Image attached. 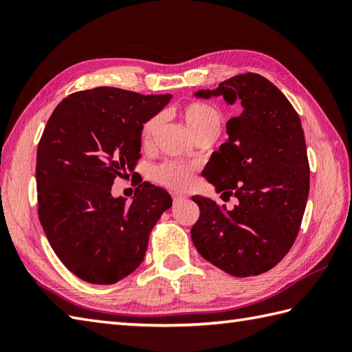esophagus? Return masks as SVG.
<instances>
[{"mask_svg":"<svg viewBox=\"0 0 352 352\" xmlns=\"http://www.w3.org/2000/svg\"><path fill=\"white\" fill-rule=\"evenodd\" d=\"M184 199H186V197L182 195V193H178V192L172 193V201H174V204H180Z\"/></svg>","mask_w":352,"mask_h":352,"instance_id":"1","label":"esophagus"}]
</instances>
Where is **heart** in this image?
<instances>
[{
    "instance_id": "b5f03b06",
    "label": "heart",
    "mask_w": 352,
    "mask_h": 352,
    "mask_svg": "<svg viewBox=\"0 0 352 352\" xmlns=\"http://www.w3.org/2000/svg\"><path fill=\"white\" fill-rule=\"evenodd\" d=\"M182 119L184 121L186 126H188L192 136L195 139L210 136L216 138L221 130L222 125V115L221 111L214 106L203 101H192L184 104L180 107ZM162 125V116L154 115L149 118L148 121L142 125L140 130V139L144 144H149L155 136L157 130ZM193 168L189 164H183L178 162H166L157 166L153 172L154 178L159 183L168 186L172 189H184L186 186H189L192 180Z\"/></svg>"
}]
</instances>
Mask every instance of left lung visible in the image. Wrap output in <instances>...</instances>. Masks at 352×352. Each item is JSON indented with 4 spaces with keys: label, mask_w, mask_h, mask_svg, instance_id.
Returning a JSON list of instances; mask_svg holds the SVG:
<instances>
[{
    "label": "left lung",
    "mask_w": 352,
    "mask_h": 352,
    "mask_svg": "<svg viewBox=\"0 0 352 352\" xmlns=\"http://www.w3.org/2000/svg\"><path fill=\"white\" fill-rule=\"evenodd\" d=\"M195 96L239 101L242 113L227 122L228 140L203 170L216 192L236 197L239 204L227 210L193 197L199 207L193 245L223 272L260 275L289 252L307 204L310 168L301 119L278 87L252 72Z\"/></svg>",
    "instance_id": "8db88e82"
}]
</instances>
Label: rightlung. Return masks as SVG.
Returning <instances> with one entry per match:
<instances>
[{"label": "right lung", "mask_w": 352, "mask_h": 352, "mask_svg": "<svg viewBox=\"0 0 352 352\" xmlns=\"http://www.w3.org/2000/svg\"><path fill=\"white\" fill-rule=\"evenodd\" d=\"M170 98L102 86L69 95L48 119L37 146V213L51 248L78 278L113 284L130 275L172 207L169 193L146 182L131 204L111 197L115 178L129 177L140 159L142 125Z\"/></svg>", "instance_id": "obj_1"}]
</instances>
